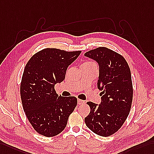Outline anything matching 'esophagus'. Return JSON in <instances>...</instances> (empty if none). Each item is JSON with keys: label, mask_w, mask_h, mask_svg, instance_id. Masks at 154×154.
I'll return each instance as SVG.
<instances>
[{"label": "esophagus", "mask_w": 154, "mask_h": 154, "mask_svg": "<svg viewBox=\"0 0 154 154\" xmlns=\"http://www.w3.org/2000/svg\"><path fill=\"white\" fill-rule=\"evenodd\" d=\"M84 103H85L84 100H81V99H78V104H80V105H81V104H83Z\"/></svg>", "instance_id": "1"}]
</instances>
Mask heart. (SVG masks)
<instances>
[{
    "label": "heart",
    "instance_id": "b5f03b06",
    "mask_svg": "<svg viewBox=\"0 0 154 154\" xmlns=\"http://www.w3.org/2000/svg\"><path fill=\"white\" fill-rule=\"evenodd\" d=\"M89 63H90V62H89Z\"/></svg>",
    "mask_w": 154,
    "mask_h": 154
}]
</instances>
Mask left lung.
Wrapping results in <instances>:
<instances>
[{
	"label": "left lung",
	"instance_id": "8db88e82",
	"mask_svg": "<svg viewBox=\"0 0 154 154\" xmlns=\"http://www.w3.org/2000/svg\"><path fill=\"white\" fill-rule=\"evenodd\" d=\"M99 65L97 88L101 93L99 104L88 102L90 113L85 123L93 133L102 137L114 134L128 116L133 100L131 70L124 57L105 47L84 54Z\"/></svg>",
	"mask_w": 154,
	"mask_h": 154
}]
</instances>
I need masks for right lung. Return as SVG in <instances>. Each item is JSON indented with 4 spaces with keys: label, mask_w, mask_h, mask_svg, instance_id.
Returning a JSON list of instances; mask_svg holds the SVG:
<instances>
[{
    "label": "right lung",
    "mask_w": 154,
    "mask_h": 154,
    "mask_svg": "<svg viewBox=\"0 0 154 154\" xmlns=\"http://www.w3.org/2000/svg\"><path fill=\"white\" fill-rule=\"evenodd\" d=\"M81 51L46 48L35 54L25 67L20 87L23 110L37 133L47 137L64 130L77 105L75 97L59 96L56 84L65 80L69 66Z\"/></svg>",
    "instance_id": "obj_1"
}]
</instances>
